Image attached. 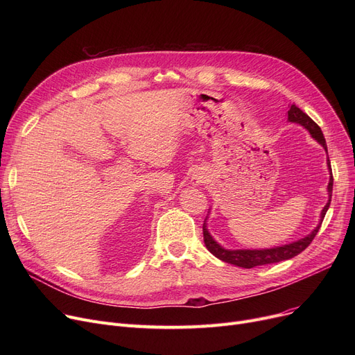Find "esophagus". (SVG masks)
Masks as SVG:
<instances>
[{
    "label": "esophagus",
    "mask_w": 355,
    "mask_h": 355,
    "mask_svg": "<svg viewBox=\"0 0 355 355\" xmlns=\"http://www.w3.org/2000/svg\"><path fill=\"white\" fill-rule=\"evenodd\" d=\"M201 182H202V180H201L200 177H194V184H196V185H198V184H201Z\"/></svg>",
    "instance_id": "esophagus-1"
}]
</instances>
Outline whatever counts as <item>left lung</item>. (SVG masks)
<instances>
[{
	"label": "left lung",
	"mask_w": 355,
	"mask_h": 355,
	"mask_svg": "<svg viewBox=\"0 0 355 355\" xmlns=\"http://www.w3.org/2000/svg\"><path fill=\"white\" fill-rule=\"evenodd\" d=\"M288 121L292 123H300L301 126H304L308 132L311 134V137L318 142L320 145H322V148L325 149V153L328 155V149H327V144H325V138L321 128L316 125L305 112H302L300 107L292 105L288 110ZM327 165H328V171H329V182H328V201L325 204V207L321 211L320 216V223L316 225V227L306 236H304L302 239H297L295 241H291L288 245H281V246H275V248H269V249H226L223 248L220 243L214 240V237L210 234L209 227H207V218L204 221L202 225V234H204V243H206L207 250L214 254L217 259L223 260V262L239 266V268H245V269H252L254 266H262V265H269V263H277L282 262V260H288L295 257L296 254H300L301 252H304L309 245L311 241L313 240V237L318 233L322 220L329 209L331 204V197H332V171H331V162L329 158H327Z\"/></svg>",
	"instance_id": "8db88e82"
}]
</instances>
